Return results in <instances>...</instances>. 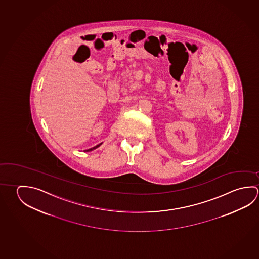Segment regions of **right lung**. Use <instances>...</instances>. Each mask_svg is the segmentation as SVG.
<instances>
[{
  "instance_id": "obj_1",
  "label": "right lung",
  "mask_w": 259,
  "mask_h": 259,
  "mask_svg": "<svg viewBox=\"0 0 259 259\" xmlns=\"http://www.w3.org/2000/svg\"><path fill=\"white\" fill-rule=\"evenodd\" d=\"M102 144H103V143H101V144H99V145H96V146H94V147H92V148H90V149L84 150V152H91V151H93V150L96 149L97 147H99V146H100Z\"/></svg>"
}]
</instances>
